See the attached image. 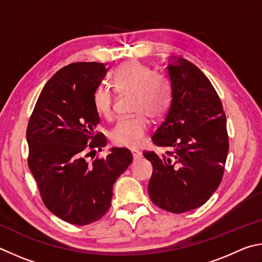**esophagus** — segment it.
<instances>
[{"mask_svg":"<svg viewBox=\"0 0 262 262\" xmlns=\"http://www.w3.org/2000/svg\"><path fill=\"white\" fill-rule=\"evenodd\" d=\"M131 154L134 159H138L141 157V150L139 148H131Z\"/></svg>","mask_w":262,"mask_h":262,"instance_id":"1","label":"esophagus"}]
</instances>
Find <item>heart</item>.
Segmentation results:
<instances>
[{
	"label": "heart",
	"mask_w": 262,
	"mask_h": 262,
	"mask_svg": "<svg viewBox=\"0 0 262 262\" xmlns=\"http://www.w3.org/2000/svg\"><path fill=\"white\" fill-rule=\"evenodd\" d=\"M112 82L118 93L132 94V117L118 121L109 134L110 141L118 147H138L144 143L149 128V118L160 119L170 104V89L163 78L152 75L138 62H126L115 69ZM95 112L101 118L114 117V94L103 86L93 93Z\"/></svg>",
	"instance_id": "obj_1"
}]
</instances>
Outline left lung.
I'll use <instances>...</instances> for the list:
<instances>
[{
	"label": "left lung",
	"mask_w": 262,
	"mask_h": 262,
	"mask_svg": "<svg viewBox=\"0 0 262 262\" xmlns=\"http://www.w3.org/2000/svg\"><path fill=\"white\" fill-rule=\"evenodd\" d=\"M167 69L171 104L152 137L154 145L166 152L145 150L144 157L153 166L150 200L181 214L203 206L216 191L229 139L222 102L204 72L184 58L173 59Z\"/></svg>",
	"instance_id": "8db88e82"
}]
</instances>
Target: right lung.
<instances>
[{
	"mask_svg": "<svg viewBox=\"0 0 262 262\" xmlns=\"http://www.w3.org/2000/svg\"><path fill=\"white\" fill-rule=\"evenodd\" d=\"M103 63L79 62L62 68L41 91L26 130L29 168L46 207L63 221L86 226L112 205L113 186L132 162L127 148H112L89 162L86 150L107 144L93 104L103 79ZM88 154L86 155L85 153Z\"/></svg>",
	"mask_w": 262,
	"mask_h": 262,
	"instance_id": "right-lung-1",
	"label": "right lung"
}]
</instances>
